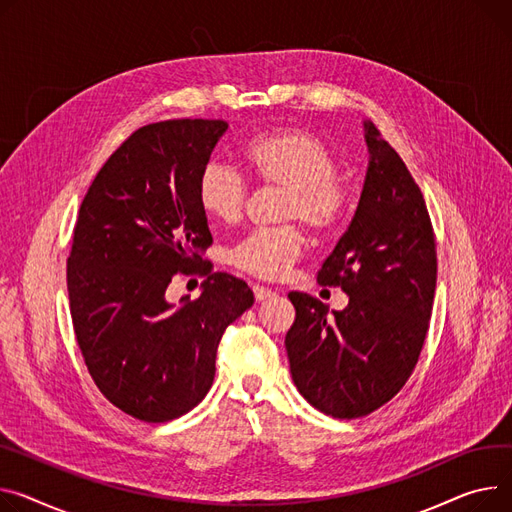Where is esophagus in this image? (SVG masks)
<instances>
[{"label":"esophagus","mask_w":512,"mask_h":512,"mask_svg":"<svg viewBox=\"0 0 512 512\" xmlns=\"http://www.w3.org/2000/svg\"><path fill=\"white\" fill-rule=\"evenodd\" d=\"M253 294H255V300H267V298H271V296H276V290L255 284V286H253Z\"/></svg>","instance_id":"34e87169"}]
</instances>
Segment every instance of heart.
Here are the masks:
<instances>
[{
  "mask_svg": "<svg viewBox=\"0 0 512 512\" xmlns=\"http://www.w3.org/2000/svg\"><path fill=\"white\" fill-rule=\"evenodd\" d=\"M243 160L257 183L282 189L280 220H300L319 234H329L344 222L348 189L335 177V154L315 133L300 127L257 133L243 148ZM249 193L247 179L222 164H208L197 181L201 212L220 224L243 218ZM304 247L302 226L290 222L245 236L230 251V263L251 276L278 280L302 257Z\"/></svg>",
  "mask_w": 512,
  "mask_h": 512,
  "instance_id": "obj_1",
  "label": "heart"
}]
</instances>
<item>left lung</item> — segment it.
<instances>
[{"label":"left lung","instance_id":"obj_1","mask_svg":"<svg viewBox=\"0 0 512 512\" xmlns=\"http://www.w3.org/2000/svg\"><path fill=\"white\" fill-rule=\"evenodd\" d=\"M368 173L350 228L317 282L350 302L327 315L319 298L290 292V372L319 412L354 420L391 401L412 377L430 325L436 241L424 195L401 156L366 123Z\"/></svg>","mask_w":512,"mask_h":512}]
</instances>
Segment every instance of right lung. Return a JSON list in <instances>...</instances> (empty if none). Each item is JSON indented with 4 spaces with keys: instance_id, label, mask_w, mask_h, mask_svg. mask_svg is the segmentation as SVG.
I'll use <instances>...</instances> for the list:
<instances>
[{
    "instance_id": "1",
    "label": "right lung",
    "mask_w": 512,
    "mask_h": 512,
    "mask_svg": "<svg viewBox=\"0 0 512 512\" xmlns=\"http://www.w3.org/2000/svg\"><path fill=\"white\" fill-rule=\"evenodd\" d=\"M228 123L170 119L135 129L102 164L74 226L67 294L76 342L98 391L142 422L185 416L206 397L226 327L253 304L247 282L214 271L197 181ZM177 273L208 277L173 310Z\"/></svg>"
}]
</instances>
